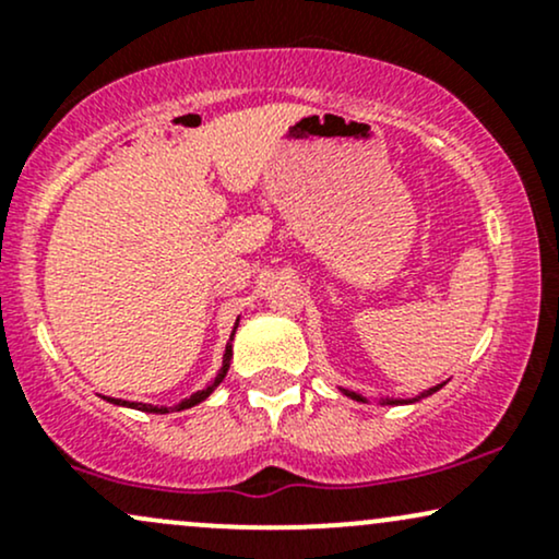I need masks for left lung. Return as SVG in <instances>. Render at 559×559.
Wrapping results in <instances>:
<instances>
[{"mask_svg":"<svg viewBox=\"0 0 559 559\" xmlns=\"http://www.w3.org/2000/svg\"><path fill=\"white\" fill-rule=\"evenodd\" d=\"M441 386H444V383H439V386H433V389H428V391H423L420 396H415V400H407V402H418V400H423V396H428V394H433V391H439ZM346 396H352V400H357V402H365L360 394H355V391H344ZM383 404H404L402 400H383Z\"/></svg>","mask_w":559,"mask_h":559,"instance_id":"8db88e82","label":"left lung"}]
</instances>
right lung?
I'll return each mask as SVG.
<instances>
[{"label": "right lung", "mask_w": 559, "mask_h": 559, "mask_svg": "<svg viewBox=\"0 0 559 559\" xmlns=\"http://www.w3.org/2000/svg\"><path fill=\"white\" fill-rule=\"evenodd\" d=\"M236 329H239V320H236V325H234V333H236ZM234 333H230V338H228V346H226V355H223V368H221V373H217V378H215V383H210L207 389H202V391H197V394H191L189 400H183V402H178L176 407H155V404H141V402H123V400H110L112 404H123V407H133V409H141V413H157V415H165V413H170V409H189V407H194V404H199V402H204L207 400L210 394H213L215 391V386L217 383L223 381V378H226V373H228V365H230V357H234V349H230V342H234Z\"/></svg>", "instance_id": "1"}]
</instances>
